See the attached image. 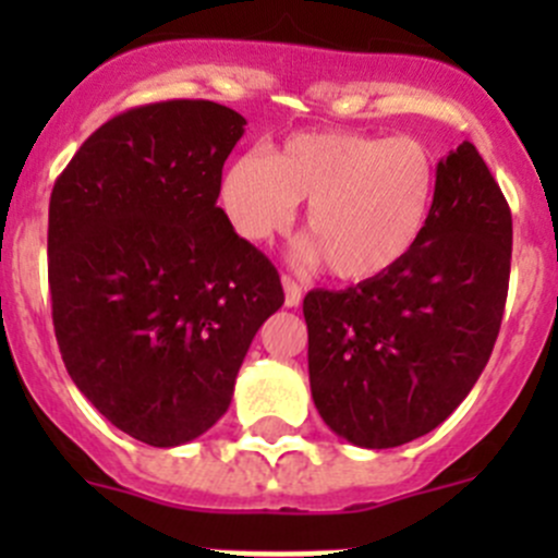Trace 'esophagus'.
I'll return each instance as SVG.
<instances>
[{
	"instance_id": "esophagus-1",
	"label": "esophagus",
	"mask_w": 558,
	"mask_h": 558,
	"mask_svg": "<svg viewBox=\"0 0 558 558\" xmlns=\"http://www.w3.org/2000/svg\"><path fill=\"white\" fill-rule=\"evenodd\" d=\"M283 291H286V307H300L302 289L296 280L289 278V275H283Z\"/></svg>"
}]
</instances>
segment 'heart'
<instances>
[{
  "label": "heart",
  "instance_id": "b5f03b06",
  "mask_svg": "<svg viewBox=\"0 0 558 558\" xmlns=\"http://www.w3.org/2000/svg\"><path fill=\"white\" fill-rule=\"evenodd\" d=\"M440 170L415 137L324 129L296 132L272 154L245 150L221 174V202L240 238L264 243L307 202L305 256L345 283L397 269L429 227Z\"/></svg>",
  "mask_w": 558,
  "mask_h": 558
}]
</instances>
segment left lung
<instances>
[{
	"label": "left lung",
	"instance_id": "1",
	"mask_svg": "<svg viewBox=\"0 0 558 558\" xmlns=\"http://www.w3.org/2000/svg\"><path fill=\"white\" fill-rule=\"evenodd\" d=\"M415 251L378 280L305 296L313 402L359 448H397L440 426L486 367L502 324L513 218L472 143L437 165Z\"/></svg>",
	"mask_w": 558,
	"mask_h": 558
}]
</instances>
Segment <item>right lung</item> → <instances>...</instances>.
Returning a JSON list of instances; mask_svg holds the SVG:
<instances>
[{"instance_id": "obj_1", "label": "right lung", "mask_w": 558, "mask_h": 558, "mask_svg": "<svg viewBox=\"0 0 558 558\" xmlns=\"http://www.w3.org/2000/svg\"><path fill=\"white\" fill-rule=\"evenodd\" d=\"M245 132L232 107L172 99L121 112L81 145L48 210V283L66 373L121 432L154 448L205 435L278 269L216 205Z\"/></svg>"}]
</instances>
